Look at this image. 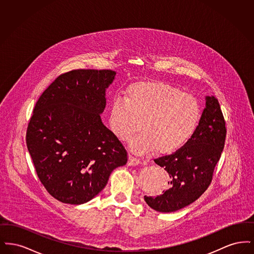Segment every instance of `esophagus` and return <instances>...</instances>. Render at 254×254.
Here are the masks:
<instances>
[{
	"label": "esophagus",
	"instance_id": "esophagus-1",
	"mask_svg": "<svg viewBox=\"0 0 254 254\" xmlns=\"http://www.w3.org/2000/svg\"><path fill=\"white\" fill-rule=\"evenodd\" d=\"M141 164H142V161L140 159L135 158L132 155H129V158H128V166L133 167V166H139Z\"/></svg>",
	"mask_w": 254,
	"mask_h": 254
}]
</instances>
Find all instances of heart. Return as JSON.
Masks as SVG:
<instances>
[{"label":"heart","instance_id":"heart-1","mask_svg":"<svg viewBox=\"0 0 254 254\" xmlns=\"http://www.w3.org/2000/svg\"><path fill=\"white\" fill-rule=\"evenodd\" d=\"M201 118L198 100L165 82H139L127 90V97L116 96L109 109L111 131L127 141L141 128L144 132L131 140L140 154L157 150L171 153L192 136Z\"/></svg>","mask_w":254,"mask_h":254}]
</instances>
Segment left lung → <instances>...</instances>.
<instances>
[{
  "label": "left lung",
  "mask_w": 254,
  "mask_h": 254,
  "mask_svg": "<svg viewBox=\"0 0 254 254\" xmlns=\"http://www.w3.org/2000/svg\"><path fill=\"white\" fill-rule=\"evenodd\" d=\"M227 136L217 99L206 97L205 108L190 139L174 153L154 159L169 173V189L159 196H145L146 204L160 212L190 205L209 187Z\"/></svg>",
  "instance_id": "left-lung-1"
}]
</instances>
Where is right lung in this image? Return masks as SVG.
<instances>
[{
	"label": "right lung",
	"mask_w": 254,
	"mask_h": 254,
	"mask_svg": "<svg viewBox=\"0 0 254 254\" xmlns=\"http://www.w3.org/2000/svg\"><path fill=\"white\" fill-rule=\"evenodd\" d=\"M116 72L74 69L58 76L38 99L26 129V146L38 178L62 203L81 205L127 163V151L102 123L106 88Z\"/></svg>",
	"instance_id": "add662e5"
}]
</instances>
